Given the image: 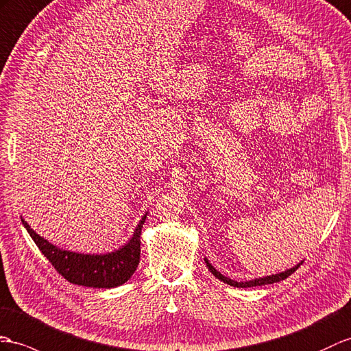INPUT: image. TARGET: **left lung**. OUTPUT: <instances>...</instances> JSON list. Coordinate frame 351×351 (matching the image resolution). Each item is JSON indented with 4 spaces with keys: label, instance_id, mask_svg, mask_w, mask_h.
I'll return each mask as SVG.
<instances>
[{
    "label": "left lung",
    "instance_id": "obj_1",
    "mask_svg": "<svg viewBox=\"0 0 351 351\" xmlns=\"http://www.w3.org/2000/svg\"><path fill=\"white\" fill-rule=\"evenodd\" d=\"M205 263H207V267H208V269L211 271L213 276L217 277L220 281H223V283H226V285H229V286H234V287H254V286H263V285L278 283V281L287 278L290 274H293V272H295L299 267H301L302 261H301V263L295 265L293 268L286 269V271H283V272H278V274H272V276H267V277L254 278V280H249V281H235V280H230V278H228V277H225V276H221L220 272L208 262V259H205Z\"/></svg>",
    "mask_w": 351,
    "mask_h": 351
}]
</instances>
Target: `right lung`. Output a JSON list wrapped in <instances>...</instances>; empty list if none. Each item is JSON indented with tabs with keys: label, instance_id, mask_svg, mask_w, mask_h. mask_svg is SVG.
I'll list each match as a JSON object with an SVG mask.
<instances>
[{
	"label": "right lung",
	"instance_id": "right-lung-1",
	"mask_svg": "<svg viewBox=\"0 0 351 351\" xmlns=\"http://www.w3.org/2000/svg\"><path fill=\"white\" fill-rule=\"evenodd\" d=\"M147 213L136 225L132 238L119 250L106 254H84L70 250H62L40 237L36 230L22 219L23 226L37 244L40 252L65 280L73 285L111 289L117 287L132 277L140 262V238L141 228L146 221Z\"/></svg>",
	"mask_w": 351,
	"mask_h": 351
}]
</instances>
